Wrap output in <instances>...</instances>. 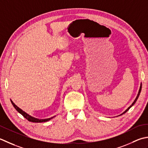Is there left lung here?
<instances>
[{
	"label": "left lung",
	"instance_id": "left-lung-1",
	"mask_svg": "<svg viewBox=\"0 0 148 148\" xmlns=\"http://www.w3.org/2000/svg\"><path fill=\"white\" fill-rule=\"evenodd\" d=\"M141 88H142V84H140V89H139V91H138V95H137V97H136V98H135V100H134V101L133 102V103H132V105H130V106L128 108H127V109H126L125 111V112H123V114H121V115H122V114H125V113H126V112H127V111L130 109V108L132 106H133V105L135 104V102H136V101L137 100V99H138V96H139V95H140V91H141Z\"/></svg>",
	"mask_w": 148,
	"mask_h": 148
}]
</instances>
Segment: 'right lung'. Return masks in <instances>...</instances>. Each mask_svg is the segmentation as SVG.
<instances>
[{
	"label": "right lung",
	"instance_id": "right-lung-1",
	"mask_svg": "<svg viewBox=\"0 0 148 148\" xmlns=\"http://www.w3.org/2000/svg\"><path fill=\"white\" fill-rule=\"evenodd\" d=\"M11 103L13 104V107L15 108V109H16L18 112L19 113H20L22 115L25 117V119H27L29 121H31V122H34V123H42V122H46V121H48L50 120L51 119H52L53 117H51V118H48V119H37V118H35V117H32L30 115H29L28 114H27L26 112H24V111H23L21 108H20L18 107H17L16 105H15L13 101L11 100Z\"/></svg>",
	"mask_w": 148,
	"mask_h": 148
}]
</instances>
